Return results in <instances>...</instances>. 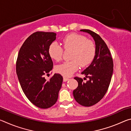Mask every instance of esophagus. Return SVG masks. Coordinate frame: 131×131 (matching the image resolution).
Instances as JSON below:
<instances>
[{
    "label": "esophagus",
    "mask_w": 131,
    "mask_h": 131,
    "mask_svg": "<svg viewBox=\"0 0 131 131\" xmlns=\"http://www.w3.org/2000/svg\"><path fill=\"white\" fill-rule=\"evenodd\" d=\"M69 79L68 78H66V77H63V81L64 82H66V81H68L69 80Z\"/></svg>",
    "instance_id": "esophagus-1"
}]
</instances>
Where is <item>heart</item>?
Returning a JSON list of instances; mask_svg holds the SVG:
<instances>
[{"label": "heart", "instance_id": "obj_1", "mask_svg": "<svg viewBox=\"0 0 131 131\" xmlns=\"http://www.w3.org/2000/svg\"><path fill=\"white\" fill-rule=\"evenodd\" d=\"M62 44L65 50H73L72 61L65 62L55 67V71L65 77H70L79 69L80 65L86 66L94 59L96 47L92 41L81 35L72 34L64 37ZM63 50L57 43L51 44L48 53L52 59L59 61L62 59Z\"/></svg>", "mask_w": 131, "mask_h": 131}]
</instances>
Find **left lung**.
Instances as JSON below:
<instances>
[{"label":"left lung","mask_w":131,"mask_h":131,"mask_svg":"<svg viewBox=\"0 0 131 131\" xmlns=\"http://www.w3.org/2000/svg\"><path fill=\"white\" fill-rule=\"evenodd\" d=\"M80 31L88 33L93 37L96 52L91 63L81 72L89 80L84 83L82 79L74 77L78 87L73 94L77 103L88 107L100 101L107 92L113 72V62L107 45L99 35L88 29Z\"/></svg>","instance_id":"8db88e82"}]
</instances>
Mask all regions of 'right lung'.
<instances>
[{
	"label": "right lung",
	"instance_id": "obj_1",
	"mask_svg": "<svg viewBox=\"0 0 131 131\" xmlns=\"http://www.w3.org/2000/svg\"><path fill=\"white\" fill-rule=\"evenodd\" d=\"M56 35L54 32L34 33L24 41L17 58L16 72L23 92L41 108H49L57 102L62 84L59 74L55 73L48 81L44 77L52 69L48 50Z\"/></svg>",
	"mask_w": 131,
	"mask_h": 131
}]
</instances>
